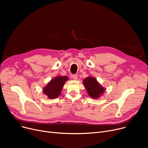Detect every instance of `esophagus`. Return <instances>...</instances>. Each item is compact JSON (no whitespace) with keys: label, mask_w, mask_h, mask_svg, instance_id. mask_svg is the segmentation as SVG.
I'll use <instances>...</instances> for the list:
<instances>
[{"label":"esophagus","mask_w":148,"mask_h":148,"mask_svg":"<svg viewBox=\"0 0 148 148\" xmlns=\"http://www.w3.org/2000/svg\"><path fill=\"white\" fill-rule=\"evenodd\" d=\"M72 78H73V79L74 80H77V79H78V75H76V74L73 75H72Z\"/></svg>","instance_id":"34e87169"}]
</instances>
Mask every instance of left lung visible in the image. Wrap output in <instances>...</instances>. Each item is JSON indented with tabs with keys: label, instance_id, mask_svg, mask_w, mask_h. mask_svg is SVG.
<instances>
[{
	"label": "left lung",
	"instance_id": "left-lung-1",
	"mask_svg": "<svg viewBox=\"0 0 148 148\" xmlns=\"http://www.w3.org/2000/svg\"><path fill=\"white\" fill-rule=\"evenodd\" d=\"M83 83L90 97L97 99L102 96L106 89L99 84L97 79L92 76H89L83 80Z\"/></svg>",
	"mask_w": 148,
	"mask_h": 148
}]
</instances>
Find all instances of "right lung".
I'll return each mask as SVG.
<instances>
[{
    "mask_svg": "<svg viewBox=\"0 0 148 148\" xmlns=\"http://www.w3.org/2000/svg\"><path fill=\"white\" fill-rule=\"evenodd\" d=\"M68 79L66 76L58 75L54 77L42 89L43 93L49 99L57 98L61 94L64 84Z\"/></svg>",
    "mask_w": 148,
    "mask_h": 148,
    "instance_id": "obj_1",
    "label": "right lung"
}]
</instances>
